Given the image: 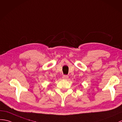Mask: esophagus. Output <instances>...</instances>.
I'll use <instances>...</instances> for the list:
<instances>
[{"label": "esophagus", "mask_w": 122, "mask_h": 122, "mask_svg": "<svg viewBox=\"0 0 122 122\" xmlns=\"http://www.w3.org/2000/svg\"><path fill=\"white\" fill-rule=\"evenodd\" d=\"M68 78H69V76L67 75H63L62 76V78L64 79V80H67Z\"/></svg>", "instance_id": "1"}]
</instances>
